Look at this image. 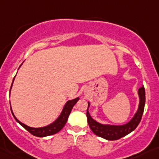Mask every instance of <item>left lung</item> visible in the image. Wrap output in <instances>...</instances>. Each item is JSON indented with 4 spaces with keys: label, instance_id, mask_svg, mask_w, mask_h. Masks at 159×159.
I'll list each match as a JSON object with an SVG mask.
<instances>
[{
    "label": "left lung",
    "instance_id": "obj_1",
    "mask_svg": "<svg viewBox=\"0 0 159 159\" xmlns=\"http://www.w3.org/2000/svg\"><path fill=\"white\" fill-rule=\"evenodd\" d=\"M139 104L138 107V111L134 114V117L130 119V121L126 124L119 125H109V124H102L98 123L91 116L88 108L90 107V103L88 102V110H87V118H88V123L90 128L92 130L94 134L97 136L103 138L107 140H117L124 137L127 134H130L139 124L141 121L142 116H143V111H144V106H145V88L144 87H141L139 89Z\"/></svg>",
    "mask_w": 159,
    "mask_h": 159
}]
</instances>
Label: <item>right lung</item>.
I'll return each instance as SVG.
<instances>
[{
	"label": "right lung",
	"mask_w": 159,
	"mask_h": 159,
	"mask_svg": "<svg viewBox=\"0 0 159 159\" xmlns=\"http://www.w3.org/2000/svg\"><path fill=\"white\" fill-rule=\"evenodd\" d=\"M14 79H15V77H14ZM14 79H13V80H12V85H11V88H12V84H13ZM79 99H80V98L77 97V98H75V99L67 101V102L65 103V105H64V108H63V110L62 111H61V113H60V116H59V117L57 118V119H56L52 123L48 125V126H46V127H43L34 128V127H29V126H27V125L24 124V123H21V122H20L19 120L15 117L13 112H12V108H11V111H12V116H13L14 119L16 120V122L19 123L21 125L22 127H24V128L26 129V130H27L29 133H31L32 135L36 136V137H45V136H48V135H52V134H57V132L60 131V130L64 127V125L66 124V123H67V121L68 116H69L70 113H71V109H72V107H74V105L76 103L77 101L79 100Z\"/></svg>",
	"instance_id": "right-lung-1"
}]
</instances>
